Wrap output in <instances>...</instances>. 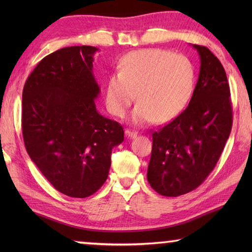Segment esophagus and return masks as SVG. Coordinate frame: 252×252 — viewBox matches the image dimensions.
<instances>
[{"instance_id": "34e87169", "label": "esophagus", "mask_w": 252, "mask_h": 252, "mask_svg": "<svg viewBox=\"0 0 252 252\" xmlns=\"http://www.w3.org/2000/svg\"><path fill=\"white\" fill-rule=\"evenodd\" d=\"M126 135L127 136V138H130V139H133V138H135L136 135H138V132H135V131H131V130H126Z\"/></svg>"}]
</instances>
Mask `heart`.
Instances as JSON below:
<instances>
[{"label": "heart", "instance_id": "obj_1", "mask_svg": "<svg viewBox=\"0 0 252 252\" xmlns=\"http://www.w3.org/2000/svg\"><path fill=\"white\" fill-rule=\"evenodd\" d=\"M118 70L105 84V105L114 117L125 116L136 94L133 122L164 123L178 117L192 96L195 70L183 54L157 48L132 51Z\"/></svg>", "mask_w": 252, "mask_h": 252}]
</instances>
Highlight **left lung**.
<instances>
[{"mask_svg":"<svg viewBox=\"0 0 252 252\" xmlns=\"http://www.w3.org/2000/svg\"><path fill=\"white\" fill-rule=\"evenodd\" d=\"M200 72L187 109L152 133L148 181L158 193L178 197L206 180L231 132L232 106L227 74L206 46L193 44Z\"/></svg>","mask_w":252,"mask_h":252,"instance_id":"1","label":"left lung"}]
</instances>
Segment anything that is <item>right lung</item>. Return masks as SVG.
<instances>
[{
    "label": "right lung",
    "mask_w": 252,
    "mask_h": 252,
    "mask_svg": "<svg viewBox=\"0 0 252 252\" xmlns=\"http://www.w3.org/2000/svg\"><path fill=\"white\" fill-rule=\"evenodd\" d=\"M96 51L90 45L55 51L41 60L23 88L25 149L51 185L72 198H87L103 186L112 149L125 140L121 125L96 110Z\"/></svg>",
    "instance_id": "1"
}]
</instances>
